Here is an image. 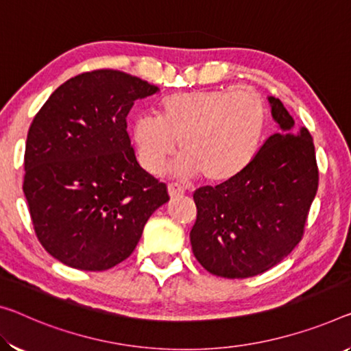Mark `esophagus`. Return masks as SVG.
Returning <instances> with one entry per match:
<instances>
[{
  "instance_id": "esophagus-1",
  "label": "esophagus",
  "mask_w": 351,
  "mask_h": 351,
  "mask_svg": "<svg viewBox=\"0 0 351 351\" xmlns=\"http://www.w3.org/2000/svg\"><path fill=\"white\" fill-rule=\"evenodd\" d=\"M168 193L171 197H179L183 193H185V188H183L182 185H177V183H169Z\"/></svg>"
}]
</instances>
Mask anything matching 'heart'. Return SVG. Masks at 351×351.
I'll use <instances>...</instances> for the list:
<instances>
[{"instance_id":"obj_1","label":"heart","mask_w":351,"mask_h":351,"mask_svg":"<svg viewBox=\"0 0 351 351\" xmlns=\"http://www.w3.org/2000/svg\"><path fill=\"white\" fill-rule=\"evenodd\" d=\"M268 110L252 88L176 93L158 104V117L134 121L133 139L144 169H163L177 143L183 158L177 174H197L212 183L229 182L247 169L261 150Z\"/></svg>"}]
</instances>
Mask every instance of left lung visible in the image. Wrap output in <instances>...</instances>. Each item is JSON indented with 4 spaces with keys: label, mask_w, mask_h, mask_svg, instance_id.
Returning a JSON list of instances; mask_svg holds the SVG:
<instances>
[{
    "label": "left lung",
    "mask_w": 351,
    "mask_h": 351,
    "mask_svg": "<svg viewBox=\"0 0 351 351\" xmlns=\"http://www.w3.org/2000/svg\"><path fill=\"white\" fill-rule=\"evenodd\" d=\"M281 133L269 136L239 177L193 194L197 215L190 232L193 254L215 276L243 279L287 257L304 234L319 188L315 147L307 128L269 97Z\"/></svg>",
    "instance_id": "1"
}]
</instances>
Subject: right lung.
Segmentation results:
<instances>
[{"label":"right lung","instance_id":"right-lung-1","mask_svg":"<svg viewBox=\"0 0 351 351\" xmlns=\"http://www.w3.org/2000/svg\"><path fill=\"white\" fill-rule=\"evenodd\" d=\"M157 86L121 70L80 73L32 121L23 193L40 245L64 265L104 271L132 254L166 183L139 166L127 116Z\"/></svg>","mask_w":351,"mask_h":351}]
</instances>
